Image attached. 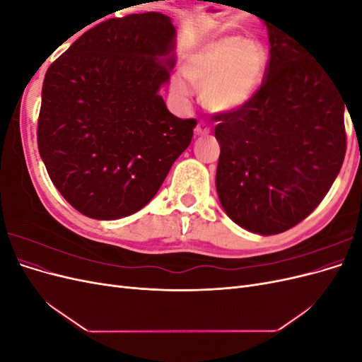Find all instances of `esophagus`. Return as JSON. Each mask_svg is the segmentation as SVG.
<instances>
[{"label": "esophagus", "instance_id": "esophagus-1", "mask_svg": "<svg viewBox=\"0 0 362 362\" xmlns=\"http://www.w3.org/2000/svg\"><path fill=\"white\" fill-rule=\"evenodd\" d=\"M210 133H211V128H210V125L205 124V122H199L198 125H196V128H194V136L196 137L208 136Z\"/></svg>", "mask_w": 362, "mask_h": 362}]
</instances>
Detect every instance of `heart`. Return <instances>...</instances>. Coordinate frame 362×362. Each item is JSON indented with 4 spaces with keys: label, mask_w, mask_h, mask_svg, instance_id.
I'll return each mask as SVG.
<instances>
[{
    "label": "heart",
    "mask_w": 362,
    "mask_h": 362,
    "mask_svg": "<svg viewBox=\"0 0 362 362\" xmlns=\"http://www.w3.org/2000/svg\"><path fill=\"white\" fill-rule=\"evenodd\" d=\"M267 64V52L255 39L231 35L193 47L182 60L187 81L201 89L205 108L214 113H234L246 107L259 89ZM172 89L189 93L181 76H173Z\"/></svg>",
    "instance_id": "heart-1"
}]
</instances>
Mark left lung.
<instances>
[{"mask_svg":"<svg viewBox=\"0 0 362 362\" xmlns=\"http://www.w3.org/2000/svg\"><path fill=\"white\" fill-rule=\"evenodd\" d=\"M266 27L264 83L242 110L214 116L216 189L233 222L273 235L302 222L329 192L346 154V103L299 42Z\"/></svg>","mask_w":362,"mask_h":362,"instance_id":"obj_1","label":"left lung"}]
</instances>
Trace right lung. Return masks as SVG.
I'll return each instance as SVG.
<instances>
[{
	"instance_id": "right-lung-1",
	"label": "right lung",
	"mask_w": 362,
	"mask_h": 362,
	"mask_svg": "<svg viewBox=\"0 0 362 362\" xmlns=\"http://www.w3.org/2000/svg\"><path fill=\"white\" fill-rule=\"evenodd\" d=\"M177 30L163 13L107 19L47 71L37 146L52 184L75 210L116 221L141 210L193 137L161 95Z\"/></svg>"
}]
</instances>
